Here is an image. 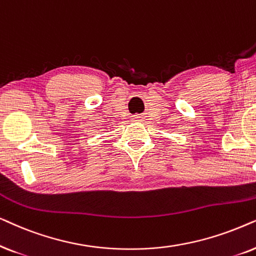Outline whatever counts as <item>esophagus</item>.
I'll use <instances>...</instances> for the list:
<instances>
[{"label": "esophagus", "instance_id": "34e87169", "mask_svg": "<svg viewBox=\"0 0 256 256\" xmlns=\"http://www.w3.org/2000/svg\"><path fill=\"white\" fill-rule=\"evenodd\" d=\"M134 118H138V117H134Z\"/></svg>", "mask_w": 256, "mask_h": 256}]
</instances>
